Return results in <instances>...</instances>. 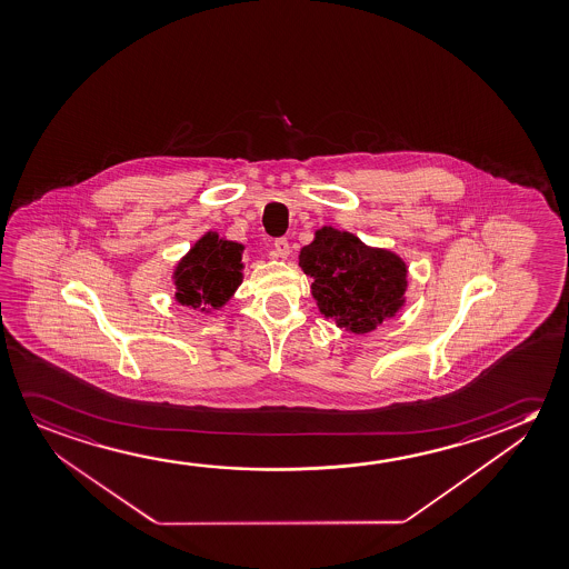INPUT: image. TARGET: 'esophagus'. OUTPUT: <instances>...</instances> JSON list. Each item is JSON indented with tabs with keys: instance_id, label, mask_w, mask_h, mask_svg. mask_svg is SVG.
Listing matches in <instances>:
<instances>
[{
	"instance_id": "1",
	"label": "esophagus",
	"mask_w": 569,
	"mask_h": 569,
	"mask_svg": "<svg viewBox=\"0 0 569 569\" xmlns=\"http://www.w3.org/2000/svg\"><path fill=\"white\" fill-rule=\"evenodd\" d=\"M271 258H276V260H286L289 256V242L286 238H278L276 242H273V248H271Z\"/></svg>"
}]
</instances>
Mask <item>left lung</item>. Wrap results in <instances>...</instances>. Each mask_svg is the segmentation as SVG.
<instances>
[{
	"mask_svg": "<svg viewBox=\"0 0 569 569\" xmlns=\"http://www.w3.org/2000/svg\"><path fill=\"white\" fill-rule=\"evenodd\" d=\"M299 266L311 278V296L325 319L355 335L375 331L406 306L408 263L402 256L368 246L335 227L316 230L299 250Z\"/></svg>",
	"mask_w": 569,
	"mask_h": 569,
	"instance_id": "1",
	"label": "left lung"
}]
</instances>
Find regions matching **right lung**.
<instances>
[{
    "label": "right lung",
    "instance_id": "add662e5",
    "mask_svg": "<svg viewBox=\"0 0 569 569\" xmlns=\"http://www.w3.org/2000/svg\"><path fill=\"white\" fill-rule=\"evenodd\" d=\"M244 244L204 232L173 268L176 301L201 313L227 306L244 278Z\"/></svg>",
    "mask_w": 569,
    "mask_h": 569
}]
</instances>
